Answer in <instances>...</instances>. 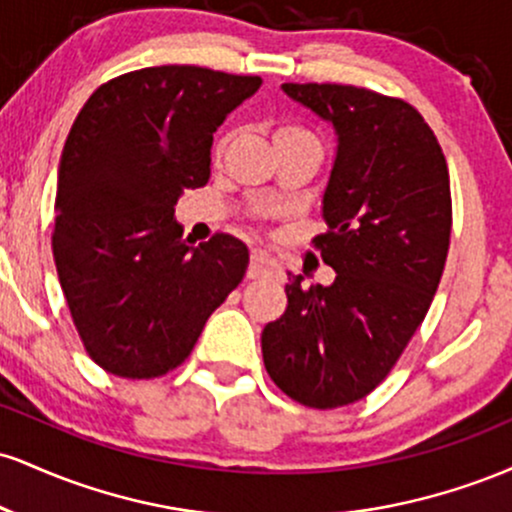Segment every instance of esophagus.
<instances>
[{
    "label": "esophagus",
    "mask_w": 512,
    "mask_h": 512,
    "mask_svg": "<svg viewBox=\"0 0 512 512\" xmlns=\"http://www.w3.org/2000/svg\"><path fill=\"white\" fill-rule=\"evenodd\" d=\"M250 279H279L281 267L276 264L274 257H269L267 252L255 250L250 255V267H248Z\"/></svg>",
    "instance_id": "obj_1"
}]
</instances>
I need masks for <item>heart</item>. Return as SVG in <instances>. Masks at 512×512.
Segmentation results:
<instances>
[{
    "label": "heart",
    "mask_w": 512,
    "mask_h": 512,
    "mask_svg": "<svg viewBox=\"0 0 512 512\" xmlns=\"http://www.w3.org/2000/svg\"><path fill=\"white\" fill-rule=\"evenodd\" d=\"M279 139H315V137L308 132V129H303L298 125H281V127H276V132H274V142H279ZM221 146H223V142L219 144V149Z\"/></svg>",
    "instance_id": "b5f03b06"
}]
</instances>
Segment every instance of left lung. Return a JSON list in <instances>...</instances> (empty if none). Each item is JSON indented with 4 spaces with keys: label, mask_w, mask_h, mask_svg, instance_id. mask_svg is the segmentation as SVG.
<instances>
[{
    "label": "left lung",
    "mask_w": 512,
    "mask_h": 512,
    "mask_svg": "<svg viewBox=\"0 0 512 512\" xmlns=\"http://www.w3.org/2000/svg\"><path fill=\"white\" fill-rule=\"evenodd\" d=\"M327 120L337 156L315 236L330 286L286 284V313L262 332L269 378L298 404L337 409L387 378L431 308L450 248V175L416 108L368 88L284 84Z\"/></svg>",
    "instance_id": "obj_1"
}]
</instances>
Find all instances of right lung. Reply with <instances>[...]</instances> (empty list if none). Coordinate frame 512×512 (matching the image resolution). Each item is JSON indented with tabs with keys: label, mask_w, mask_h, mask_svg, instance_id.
Listing matches in <instances>:
<instances>
[{
	"label": "right lung",
	"mask_w": 512,
	"mask_h": 512,
	"mask_svg": "<svg viewBox=\"0 0 512 512\" xmlns=\"http://www.w3.org/2000/svg\"><path fill=\"white\" fill-rule=\"evenodd\" d=\"M260 86L192 64L146 67L98 86L76 115L52 255L76 332L108 373L178 368L243 281L245 243L216 233L192 248L173 216L182 190L207 185L216 129Z\"/></svg>",
	"instance_id": "right-lung-1"
}]
</instances>
